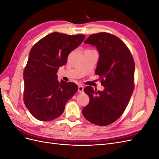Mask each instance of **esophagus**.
Instances as JSON below:
<instances>
[{
    "instance_id": "obj_1",
    "label": "esophagus",
    "mask_w": 159,
    "mask_h": 159,
    "mask_svg": "<svg viewBox=\"0 0 159 159\" xmlns=\"http://www.w3.org/2000/svg\"><path fill=\"white\" fill-rule=\"evenodd\" d=\"M84 86L82 85H80L79 86H78V91L79 93H83L84 92Z\"/></svg>"
}]
</instances>
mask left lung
<instances>
[{"mask_svg": "<svg viewBox=\"0 0 159 159\" xmlns=\"http://www.w3.org/2000/svg\"><path fill=\"white\" fill-rule=\"evenodd\" d=\"M84 43L95 46L99 52L95 74L102 79L104 89L94 90L89 86L84 88L89 102L82 113L91 123L108 125L121 116L131 99L134 89V60L124 42L110 34H94Z\"/></svg>", "mask_w": 159, "mask_h": 159, "instance_id": "1", "label": "left lung"}]
</instances>
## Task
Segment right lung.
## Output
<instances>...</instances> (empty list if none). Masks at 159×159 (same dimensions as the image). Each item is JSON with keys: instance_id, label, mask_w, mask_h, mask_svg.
I'll return each mask as SVG.
<instances>
[{"instance_id": "right-lung-1", "label": "right lung", "mask_w": 159, "mask_h": 159, "mask_svg": "<svg viewBox=\"0 0 159 159\" xmlns=\"http://www.w3.org/2000/svg\"><path fill=\"white\" fill-rule=\"evenodd\" d=\"M85 38L53 32L32 48L23 74L24 102L36 119L49 121L60 117L67 102L78 91L75 84L57 80V72Z\"/></svg>"}]
</instances>
